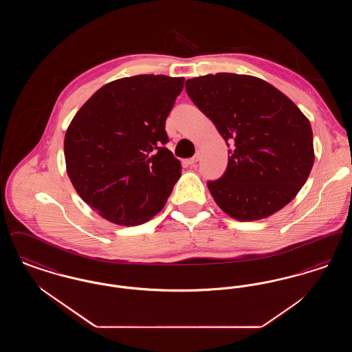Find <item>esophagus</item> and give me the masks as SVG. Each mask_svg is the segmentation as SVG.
Wrapping results in <instances>:
<instances>
[{"label":"esophagus","instance_id":"34e87169","mask_svg":"<svg viewBox=\"0 0 352 352\" xmlns=\"http://www.w3.org/2000/svg\"><path fill=\"white\" fill-rule=\"evenodd\" d=\"M198 161H199V154L194 155L192 158H188V160L186 161V164H187V165H190V166H194V165H195Z\"/></svg>","mask_w":352,"mask_h":352}]
</instances>
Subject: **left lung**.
Here are the masks:
<instances>
[{
    "instance_id": "1",
    "label": "left lung",
    "mask_w": 352,
    "mask_h": 352,
    "mask_svg": "<svg viewBox=\"0 0 352 352\" xmlns=\"http://www.w3.org/2000/svg\"><path fill=\"white\" fill-rule=\"evenodd\" d=\"M186 92L232 144L208 190L231 218H268L293 201L314 164L313 131L300 108L268 82L220 72L188 79Z\"/></svg>"
}]
</instances>
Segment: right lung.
Listing matches in <instances>:
<instances>
[{
  "label": "right lung",
  "instance_id": "obj_1",
  "mask_svg": "<svg viewBox=\"0 0 352 352\" xmlns=\"http://www.w3.org/2000/svg\"><path fill=\"white\" fill-rule=\"evenodd\" d=\"M184 78L137 75L102 85L65 135L71 184L101 218L146 223L166 204L182 166L165 148V121Z\"/></svg>",
  "mask_w": 352,
  "mask_h": 352
}]
</instances>
